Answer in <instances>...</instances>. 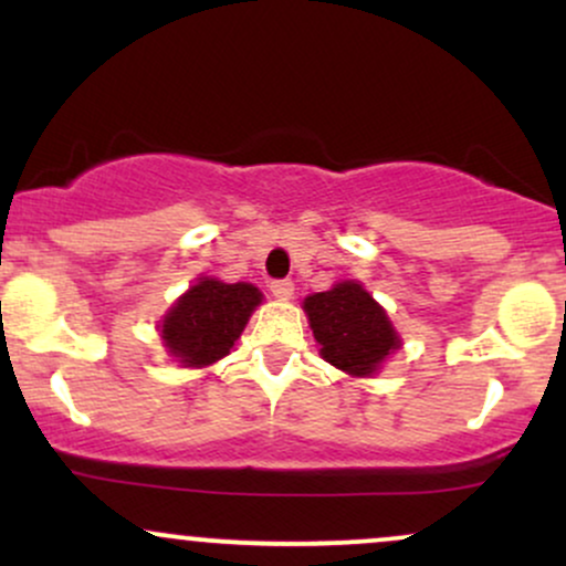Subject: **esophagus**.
<instances>
[{
	"mask_svg": "<svg viewBox=\"0 0 566 566\" xmlns=\"http://www.w3.org/2000/svg\"><path fill=\"white\" fill-rule=\"evenodd\" d=\"M271 292H274V297H279V301H290L295 295V284L290 279H276V282H271Z\"/></svg>",
	"mask_w": 566,
	"mask_h": 566,
	"instance_id": "1",
	"label": "esophagus"
}]
</instances>
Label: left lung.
<instances>
[{
    "mask_svg": "<svg viewBox=\"0 0 566 566\" xmlns=\"http://www.w3.org/2000/svg\"><path fill=\"white\" fill-rule=\"evenodd\" d=\"M324 361L350 378H373L382 361L401 346L399 333L359 282H337L303 301Z\"/></svg>",
    "mask_w": 566,
    "mask_h": 566,
    "instance_id": "8db88e82",
    "label": "left lung"
}]
</instances>
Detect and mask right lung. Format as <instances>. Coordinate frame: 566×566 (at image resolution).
<instances>
[{
    "instance_id": "add662e5",
    "label": "right lung",
    "mask_w": 566,
    "mask_h": 566,
    "mask_svg": "<svg viewBox=\"0 0 566 566\" xmlns=\"http://www.w3.org/2000/svg\"><path fill=\"white\" fill-rule=\"evenodd\" d=\"M261 301L255 284L201 276L165 314L161 340L184 367H207L229 354Z\"/></svg>"
}]
</instances>
